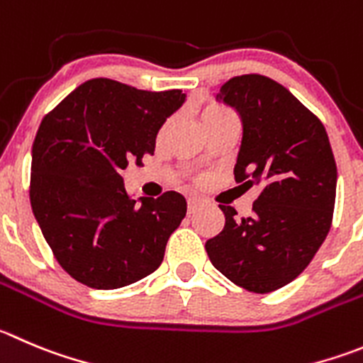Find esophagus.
Here are the masks:
<instances>
[{
    "label": "esophagus",
    "mask_w": 363,
    "mask_h": 363,
    "mask_svg": "<svg viewBox=\"0 0 363 363\" xmlns=\"http://www.w3.org/2000/svg\"><path fill=\"white\" fill-rule=\"evenodd\" d=\"M199 208H201V199L188 197V211L193 213V211H197Z\"/></svg>",
    "instance_id": "esophagus-1"
}]
</instances>
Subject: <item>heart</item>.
<instances>
[{
    "label": "heart",
    "instance_id": "b5f03b06",
    "mask_svg": "<svg viewBox=\"0 0 363 363\" xmlns=\"http://www.w3.org/2000/svg\"><path fill=\"white\" fill-rule=\"evenodd\" d=\"M220 113H228V109H225V107H220V105H209L208 109L204 111V114H202V118L213 116V114H220Z\"/></svg>",
    "mask_w": 363,
    "mask_h": 363
}]
</instances>
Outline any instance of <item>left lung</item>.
<instances>
[{
  "instance_id": "8db88e82",
  "label": "left lung",
  "mask_w": 363,
  "mask_h": 363,
  "mask_svg": "<svg viewBox=\"0 0 363 363\" xmlns=\"http://www.w3.org/2000/svg\"><path fill=\"white\" fill-rule=\"evenodd\" d=\"M218 98L243 123L235 181L258 186L259 195L247 218L220 206L225 225L206 250L233 283L269 294L296 279L330 233L337 195L333 150L323 121L269 77H233Z\"/></svg>"
}]
</instances>
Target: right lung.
<instances>
[{
  "label": "right lung",
  "instance_id": "add662e5",
  "mask_svg": "<svg viewBox=\"0 0 363 363\" xmlns=\"http://www.w3.org/2000/svg\"><path fill=\"white\" fill-rule=\"evenodd\" d=\"M181 89L141 91L93 79L43 118L32 147L30 204L59 265L91 289L114 290L157 270L186 216L177 191L132 201L120 175L154 155Z\"/></svg>",
  "mask_w": 363,
  "mask_h": 363
}]
</instances>
